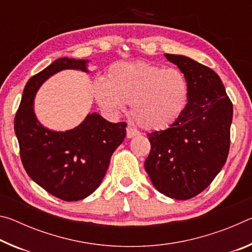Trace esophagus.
<instances>
[{
  "label": "esophagus",
  "mask_w": 252,
  "mask_h": 252,
  "mask_svg": "<svg viewBox=\"0 0 252 252\" xmlns=\"http://www.w3.org/2000/svg\"><path fill=\"white\" fill-rule=\"evenodd\" d=\"M139 134V131H136L135 129H133V127L132 126H127L126 127V138L127 139H131V138H133L134 135H138Z\"/></svg>",
  "instance_id": "1"
}]
</instances>
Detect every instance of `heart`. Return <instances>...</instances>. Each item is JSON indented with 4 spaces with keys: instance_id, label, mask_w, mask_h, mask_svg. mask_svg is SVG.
<instances>
[{
    "instance_id": "heart-1",
    "label": "heart",
    "mask_w": 252,
    "mask_h": 252,
    "mask_svg": "<svg viewBox=\"0 0 252 252\" xmlns=\"http://www.w3.org/2000/svg\"><path fill=\"white\" fill-rule=\"evenodd\" d=\"M93 92L105 111L118 112L123 103L132 104V117L140 126L162 131L185 112L189 84L178 69H163L144 61L122 62L110 67L104 81H95Z\"/></svg>"
}]
</instances>
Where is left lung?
Segmentation results:
<instances>
[{
    "label": "left lung",
    "instance_id": "8db88e82",
    "mask_svg": "<svg viewBox=\"0 0 252 252\" xmlns=\"http://www.w3.org/2000/svg\"><path fill=\"white\" fill-rule=\"evenodd\" d=\"M186 75L189 99L182 116L164 131L149 133L144 168L159 192L188 200L206 189L227 161L233 108L219 75L178 54H164Z\"/></svg>",
    "mask_w": 252,
    "mask_h": 252
}]
</instances>
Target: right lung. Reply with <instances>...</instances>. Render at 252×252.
Returning <instances> with one entry per match:
<instances>
[{"label":"right lung","instance_id":"obj_1","mask_svg":"<svg viewBox=\"0 0 252 252\" xmlns=\"http://www.w3.org/2000/svg\"><path fill=\"white\" fill-rule=\"evenodd\" d=\"M89 60L61 58L33 75L25 85L14 119V131L29 177L54 197L78 201L94 192L109 168L111 156L126 138V122L112 123L93 112L74 129L49 130L34 113L40 87L62 70L89 72Z\"/></svg>","mask_w":252,"mask_h":252}]
</instances>
